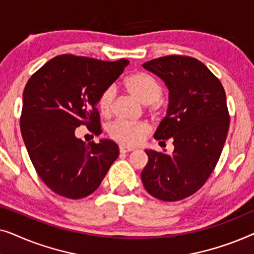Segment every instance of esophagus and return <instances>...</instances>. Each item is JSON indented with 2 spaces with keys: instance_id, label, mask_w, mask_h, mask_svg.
Segmentation results:
<instances>
[{
  "instance_id": "1",
  "label": "esophagus",
  "mask_w": 254,
  "mask_h": 254,
  "mask_svg": "<svg viewBox=\"0 0 254 254\" xmlns=\"http://www.w3.org/2000/svg\"><path fill=\"white\" fill-rule=\"evenodd\" d=\"M119 150H120L121 154H126V152H129V151L135 150V148H133V147H126V145H120Z\"/></svg>"
}]
</instances>
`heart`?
Wrapping results in <instances>:
<instances>
[{"label":"heart","instance_id":"1","mask_svg":"<svg viewBox=\"0 0 254 254\" xmlns=\"http://www.w3.org/2000/svg\"><path fill=\"white\" fill-rule=\"evenodd\" d=\"M125 89L144 105L155 104L161 99L163 90L151 76L144 72H135L125 79ZM116 90L112 86L100 93L98 109L103 116H110L112 112ZM150 131L149 125L144 123L133 124L124 120H117L109 127L111 138L124 145H135L144 140Z\"/></svg>","mask_w":254,"mask_h":254}]
</instances>
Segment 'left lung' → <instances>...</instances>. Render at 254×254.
Wrapping results in <instances>:
<instances>
[{
    "mask_svg": "<svg viewBox=\"0 0 254 254\" xmlns=\"http://www.w3.org/2000/svg\"><path fill=\"white\" fill-rule=\"evenodd\" d=\"M142 67L169 90L166 116L154 136L161 142L171 138L175 147L171 155L145 150L142 183L156 199L183 200L204 185L223 149L230 124L223 85L194 58L169 55Z\"/></svg>",
    "mask_w": 254,
    "mask_h": 254,
    "instance_id": "8db88e82",
    "label": "left lung"
}]
</instances>
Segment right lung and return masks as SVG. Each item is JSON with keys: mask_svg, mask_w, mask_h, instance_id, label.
<instances>
[{"mask_svg": "<svg viewBox=\"0 0 254 254\" xmlns=\"http://www.w3.org/2000/svg\"><path fill=\"white\" fill-rule=\"evenodd\" d=\"M129 61L114 62L64 54L34 72L23 92L20 131L41 180L59 195L82 199L98 189L119 156L111 140L86 144L75 130L86 125L102 133L96 109L100 93L123 74Z\"/></svg>", "mask_w": 254, "mask_h": 254, "instance_id": "1", "label": "right lung"}]
</instances>
